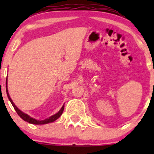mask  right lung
Segmentation results:
<instances>
[{
  "instance_id": "add662e5",
  "label": "right lung",
  "mask_w": 154,
  "mask_h": 154,
  "mask_svg": "<svg viewBox=\"0 0 154 154\" xmlns=\"http://www.w3.org/2000/svg\"><path fill=\"white\" fill-rule=\"evenodd\" d=\"M6 91H7V97H8L9 100H10V101L11 102V103H12V106H13L14 109H15V110L16 111V112L18 113V116H19L20 117L23 119V120L25 121V122H28V123H29V124H32V125H46V124L54 122H55L57 119H58L60 116H61V115L63 114V110H64V105H63L58 112H57L56 114L53 115V116H51V117L48 118V119H45V120H42V121L36 120V119H33V118H31L30 116H28L27 114H26V113L23 112L21 111V110H20L18 107L15 106V103H13V101H12V100L11 99L10 94H9V92H8V88H7V80H6Z\"/></svg>"
}]
</instances>
